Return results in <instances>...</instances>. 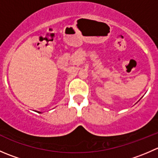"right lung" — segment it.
Segmentation results:
<instances>
[{"label":"right lung","instance_id":"obj_1","mask_svg":"<svg viewBox=\"0 0 158 158\" xmlns=\"http://www.w3.org/2000/svg\"><path fill=\"white\" fill-rule=\"evenodd\" d=\"M38 113H41V112H40V111H38Z\"/></svg>","mask_w":158,"mask_h":158}]
</instances>
